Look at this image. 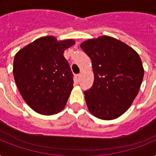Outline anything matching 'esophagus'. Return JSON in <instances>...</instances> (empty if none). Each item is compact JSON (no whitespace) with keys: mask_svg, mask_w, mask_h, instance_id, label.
I'll use <instances>...</instances> for the list:
<instances>
[{"mask_svg":"<svg viewBox=\"0 0 156 156\" xmlns=\"http://www.w3.org/2000/svg\"><path fill=\"white\" fill-rule=\"evenodd\" d=\"M75 78H76V80L78 81V82H79V80H80V74H79V73H78V74H76Z\"/></svg>","mask_w":156,"mask_h":156,"instance_id":"1","label":"esophagus"}]
</instances>
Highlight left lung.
<instances>
[{
    "label": "left lung",
    "instance_id": "obj_1",
    "mask_svg": "<svg viewBox=\"0 0 156 156\" xmlns=\"http://www.w3.org/2000/svg\"><path fill=\"white\" fill-rule=\"evenodd\" d=\"M91 60L94 83L84 91L92 115L112 120L126 112L138 95L144 70L138 54L128 45L109 36L81 44Z\"/></svg>",
    "mask_w": 156,
    "mask_h": 156
}]
</instances>
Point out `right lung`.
I'll use <instances>...</instances> for the list:
<instances>
[{
    "instance_id": "add662e5",
    "label": "right lung",
    "mask_w": 156,
    "mask_h": 156,
    "mask_svg": "<svg viewBox=\"0 0 156 156\" xmlns=\"http://www.w3.org/2000/svg\"><path fill=\"white\" fill-rule=\"evenodd\" d=\"M73 40L53 36L35 40L16 54L13 77L26 103L38 113L52 115L63 110L73 88V74L64 51Z\"/></svg>"
}]
</instances>
